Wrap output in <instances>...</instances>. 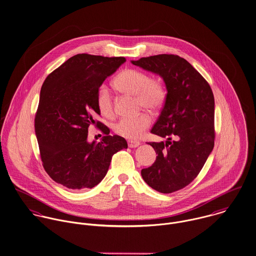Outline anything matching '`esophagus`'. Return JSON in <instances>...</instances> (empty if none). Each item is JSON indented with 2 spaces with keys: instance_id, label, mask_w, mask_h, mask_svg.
Segmentation results:
<instances>
[{
  "instance_id": "1",
  "label": "esophagus",
  "mask_w": 256,
  "mask_h": 256,
  "mask_svg": "<svg viewBox=\"0 0 256 256\" xmlns=\"http://www.w3.org/2000/svg\"><path fill=\"white\" fill-rule=\"evenodd\" d=\"M128 146H130V148H138V146L140 144V142L138 140H128Z\"/></svg>"
}]
</instances>
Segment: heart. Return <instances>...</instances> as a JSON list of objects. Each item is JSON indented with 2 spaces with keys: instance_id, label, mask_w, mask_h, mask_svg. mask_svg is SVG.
Returning a JSON list of instances; mask_svg holds the SVG:
<instances>
[{
  "instance_id": "1",
  "label": "heart",
  "mask_w": 256,
  "mask_h": 256,
  "mask_svg": "<svg viewBox=\"0 0 256 256\" xmlns=\"http://www.w3.org/2000/svg\"><path fill=\"white\" fill-rule=\"evenodd\" d=\"M114 87L120 93L134 95L138 110L148 108L150 112L159 110L167 98L165 85L158 79L152 78L144 71L128 68L120 71L112 81ZM97 108L104 116H114L112 96L104 85L98 88L96 94ZM152 116L148 112H142L136 116L122 118L114 124V132L126 138H140L150 126Z\"/></svg>"
}]
</instances>
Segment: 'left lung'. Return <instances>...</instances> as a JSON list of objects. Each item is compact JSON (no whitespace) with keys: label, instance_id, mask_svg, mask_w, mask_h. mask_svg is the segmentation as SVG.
<instances>
[{"label":"left lung","instance_id":"left-lung-1","mask_svg":"<svg viewBox=\"0 0 256 256\" xmlns=\"http://www.w3.org/2000/svg\"><path fill=\"white\" fill-rule=\"evenodd\" d=\"M132 62L159 74L167 88L164 106L150 130L167 142H148L157 156L142 176L154 190L173 193L199 175L214 148V94L204 77L178 55L158 54Z\"/></svg>","mask_w":256,"mask_h":256}]
</instances>
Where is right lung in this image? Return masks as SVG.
Here are the masks:
<instances>
[{"mask_svg": "<svg viewBox=\"0 0 256 256\" xmlns=\"http://www.w3.org/2000/svg\"><path fill=\"white\" fill-rule=\"evenodd\" d=\"M126 61L81 53L72 56L46 77L34 116L42 165L53 181L69 189L93 188L106 176L112 155L128 148L126 140L110 136L96 118L98 88ZM91 124L105 134L96 144L86 142Z\"/></svg>", "mask_w": 256, "mask_h": 256, "instance_id": "add662e5", "label": "right lung"}]
</instances>
